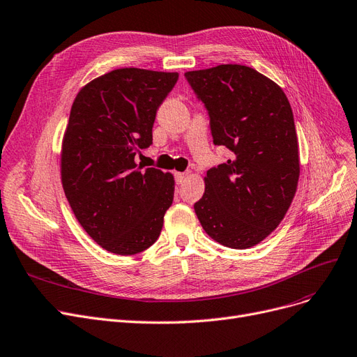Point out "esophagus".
<instances>
[{
  "label": "esophagus",
  "instance_id": "obj_1",
  "mask_svg": "<svg viewBox=\"0 0 357 357\" xmlns=\"http://www.w3.org/2000/svg\"><path fill=\"white\" fill-rule=\"evenodd\" d=\"M187 178H188V174H185V172H176L175 174V179H176L178 183H182Z\"/></svg>",
  "mask_w": 357,
  "mask_h": 357
}]
</instances>
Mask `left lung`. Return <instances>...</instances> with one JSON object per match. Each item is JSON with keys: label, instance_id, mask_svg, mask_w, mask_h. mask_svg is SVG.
Segmentation results:
<instances>
[{"label": "left lung", "instance_id": "8db88e82", "mask_svg": "<svg viewBox=\"0 0 357 357\" xmlns=\"http://www.w3.org/2000/svg\"><path fill=\"white\" fill-rule=\"evenodd\" d=\"M210 116L213 143L234 156L207 170L194 204L206 234L246 250L280 225L296 194L299 146L283 89L257 70L222 64L185 73Z\"/></svg>", "mask_w": 357, "mask_h": 357}]
</instances>
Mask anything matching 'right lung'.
<instances>
[{"instance_id":"1","label":"right lung","mask_w":357,"mask_h":357,"mask_svg":"<svg viewBox=\"0 0 357 357\" xmlns=\"http://www.w3.org/2000/svg\"><path fill=\"white\" fill-rule=\"evenodd\" d=\"M178 73L118 68L87 83L73 102L61 150V181L87 235L116 255L158 241L175 179L138 166L153 143V123Z\"/></svg>"}]
</instances>
